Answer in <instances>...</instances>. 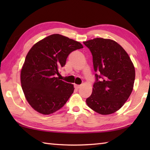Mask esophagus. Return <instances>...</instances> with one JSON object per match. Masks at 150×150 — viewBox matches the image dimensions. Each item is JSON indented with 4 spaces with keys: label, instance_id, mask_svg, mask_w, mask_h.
Returning <instances> with one entry per match:
<instances>
[{
    "label": "esophagus",
    "instance_id": "obj_1",
    "mask_svg": "<svg viewBox=\"0 0 150 150\" xmlns=\"http://www.w3.org/2000/svg\"><path fill=\"white\" fill-rule=\"evenodd\" d=\"M81 85H77V84H75V88H76V89H79L81 88Z\"/></svg>",
    "mask_w": 150,
    "mask_h": 150
}]
</instances>
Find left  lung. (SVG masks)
<instances>
[{
    "label": "left lung",
    "mask_w": 150,
    "mask_h": 150,
    "mask_svg": "<svg viewBox=\"0 0 150 150\" xmlns=\"http://www.w3.org/2000/svg\"><path fill=\"white\" fill-rule=\"evenodd\" d=\"M83 43L90 50L97 73L86 104L101 115L116 112L132 92L135 78L133 64L123 47L113 40L95 38Z\"/></svg>",
    "instance_id": "1"
}]
</instances>
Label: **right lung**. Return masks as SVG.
<instances>
[{
  "instance_id": "obj_1",
  "label": "right lung",
  "mask_w": 150,
  "mask_h": 150,
  "mask_svg": "<svg viewBox=\"0 0 150 150\" xmlns=\"http://www.w3.org/2000/svg\"><path fill=\"white\" fill-rule=\"evenodd\" d=\"M83 47L68 37L53 34L34 44L21 72L22 90L33 109L50 115L62 108L74 91L73 84L56 77L70 53Z\"/></svg>"
}]
</instances>
